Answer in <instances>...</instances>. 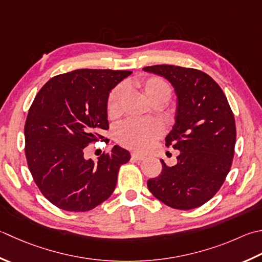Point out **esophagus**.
<instances>
[{
	"label": "esophagus",
	"mask_w": 262,
	"mask_h": 262,
	"mask_svg": "<svg viewBox=\"0 0 262 262\" xmlns=\"http://www.w3.org/2000/svg\"><path fill=\"white\" fill-rule=\"evenodd\" d=\"M132 159H133V160H136V161H141V160H143V159H145V157L142 156V155H138V153H136V152H133L132 153Z\"/></svg>",
	"instance_id": "obj_1"
}]
</instances>
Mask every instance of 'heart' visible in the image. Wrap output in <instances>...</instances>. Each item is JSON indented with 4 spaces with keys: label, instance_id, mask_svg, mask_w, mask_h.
Returning <instances> with one entry per match:
<instances>
[{
    "label": "heart",
    "instance_id": "b5f03b06",
    "mask_svg": "<svg viewBox=\"0 0 262 262\" xmlns=\"http://www.w3.org/2000/svg\"><path fill=\"white\" fill-rule=\"evenodd\" d=\"M135 87L141 90L155 105H165L171 97L172 90L167 80L152 76L136 80ZM125 90L118 86L107 96L106 114L112 120L120 118L124 111ZM163 134V126L158 120H129L117 128L116 141L124 147L144 152L157 138Z\"/></svg>",
    "mask_w": 262,
    "mask_h": 262
}]
</instances>
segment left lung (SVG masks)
Here are the masks:
<instances>
[{"label": "left lung", "instance_id": "obj_1", "mask_svg": "<svg viewBox=\"0 0 262 262\" xmlns=\"http://www.w3.org/2000/svg\"><path fill=\"white\" fill-rule=\"evenodd\" d=\"M165 77L177 95L176 122L166 146L181 151L177 163L147 181L153 195L166 206L191 210L214 196L232 167L236 126L226 95L201 70L157 64L143 68Z\"/></svg>", "mask_w": 262, "mask_h": 262}]
</instances>
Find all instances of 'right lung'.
<instances>
[{
  "label": "right lung",
  "instance_id": "add662e5",
  "mask_svg": "<svg viewBox=\"0 0 262 262\" xmlns=\"http://www.w3.org/2000/svg\"><path fill=\"white\" fill-rule=\"evenodd\" d=\"M128 70L78 69L54 76L39 90L25 124V155L40 193L66 211L94 209L114 193L118 171L130 159L115 145L97 161L85 148L109 142L106 100Z\"/></svg>",
  "mask_w": 262,
  "mask_h": 262
}]
</instances>
